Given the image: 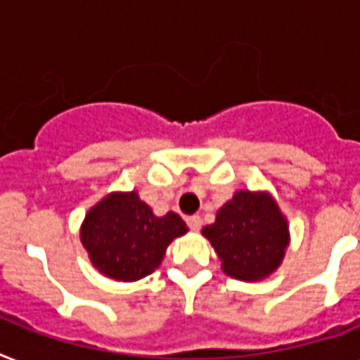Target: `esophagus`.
<instances>
[{
	"label": "esophagus",
	"instance_id": "obj_1",
	"mask_svg": "<svg viewBox=\"0 0 360 360\" xmlns=\"http://www.w3.org/2000/svg\"><path fill=\"white\" fill-rule=\"evenodd\" d=\"M186 224H188V228H191L192 231H198L202 228V219H200L198 214H194V217H188V219H186Z\"/></svg>",
	"mask_w": 360,
	"mask_h": 360
}]
</instances>
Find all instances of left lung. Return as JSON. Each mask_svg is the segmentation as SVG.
<instances>
[{
  "instance_id": "left-lung-1",
  "label": "left lung",
  "mask_w": 360,
  "mask_h": 360,
  "mask_svg": "<svg viewBox=\"0 0 360 360\" xmlns=\"http://www.w3.org/2000/svg\"><path fill=\"white\" fill-rule=\"evenodd\" d=\"M202 236L222 262V271L240 282L269 278L290 246V224L267 191H237L217 211Z\"/></svg>"
}]
</instances>
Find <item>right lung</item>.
<instances>
[{
	"mask_svg": "<svg viewBox=\"0 0 360 360\" xmlns=\"http://www.w3.org/2000/svg\"><path fill=\"white\" fill-rule=\"evenodd\" d=\"M186 231L177 213L157 217L136 191H115L87 211L80 240L98 273L117 282H136L151 274L169 243Z\"/></svg>",
	"mask_w": 360,
	"mask_h": 360,
	"instance_id": "1",
	"label": "right lung"
}]
</instances>
